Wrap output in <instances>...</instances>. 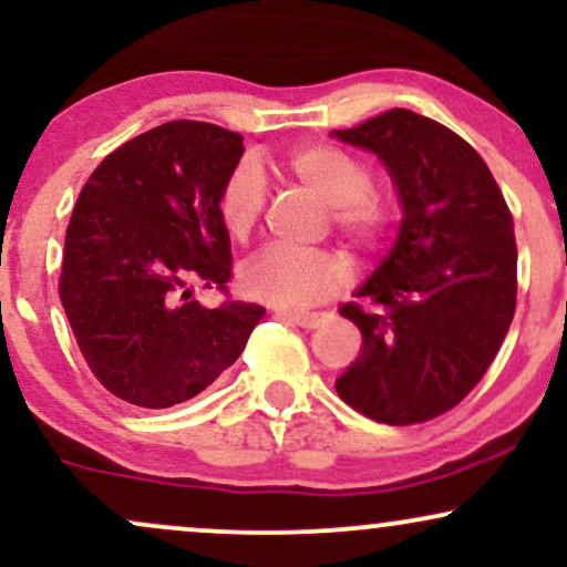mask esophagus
<instances>
[{"instance_id":"34e87169","label":"esophagus","mask_w":567,"mask_h":567,"mask_svg":"<svg viewBox=\"0 0 567 567\" xmlns=\"http://www.w3.org/2000/svg\"><path fill=\"white\" fill-rule=\"evenodd\" d=\"M277 317H282V320H288V322L298 324V328H306V330L320 328V324L324 322V315H298V311H277Z\"/></svg>"}]
</instances>
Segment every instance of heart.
<instances>
[{"label":"heart","instance_id":"heart-1","mask_svg":"<svg viewBox=\"0 0 567 567\" xmlns=\"http://www.w3.org/2000/svg\"><path fill=\"white\" fill-rule=\"evenodd\" d=\"M290 173L333 207L336 229L357 245H373L392 224L389 202L370 188L365 162L328 143L298 146L288 157ZM264 167L256 159H243L220 188V218L231 237H247L264 216L266 207ZM243 290L256 301L277 309H306L333 296L347 285V266L328 250L269 245L247 258L239 271Z\"/></svg>","mask_w":567,"mask_h":567}]
</instances>
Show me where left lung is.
I'll use <instances>...</instances> for the list:
<instances>
[{
  "label": "left lung",
  "instance_id": "8db88e82",
  "mask_svg": "<svg viewBox=\"0 0 567 567\" xmlns=\"http://www.w3.org/2000/svg\"><path fill=\"white\" fill-rule=\"evenodd\" d=\"M336 141L379 157L400 231L341 317L360 357L336 379L343 402L381 424H421L458 405L498 354L517 303V245L504 194L453 130L392 109Z\"/></svg>",
  "mask_w": 567,
  "mask_h": 567
}]
</instances>
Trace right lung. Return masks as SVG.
<instances>
[{
  "mask_svg": "<svg viewBox=\"0 0 567 567\" xmlns=\"http://www.w3.org/2000/svg\"><path fill=\"white\" fill-rule=\"evenodd\" d=\"M243 154L231 130L167 122L109 154L76 199L61 303L95 379L130 405L197 396L266 315L258 303L207 309L192 298V285L229 282L220 188Z\"/></svg>",
  "mask_w": 567,
  "mask_h": 567,
  "instance_id": "1",
  "label": "right lung"
}]
</instances>
